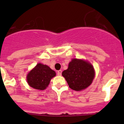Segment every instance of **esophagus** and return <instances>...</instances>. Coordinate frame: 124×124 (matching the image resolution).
I'll list each match as a JSON object with an SVG mask.
<instances>
[{"label":"esophagus","instance_id":"34e87169","mask_svg":"<svg viewBox=\"0 0 124 124\" xmlns=\"http://www.w3.org/2000/svg\"><path fill=\"white\" fill-rule=\"evenodd\" d=\"M57 74L58 76H61V74H62V70H59V71H57Z\"/></svg>","mask_w":124,"mask_h":124}]
</instances>
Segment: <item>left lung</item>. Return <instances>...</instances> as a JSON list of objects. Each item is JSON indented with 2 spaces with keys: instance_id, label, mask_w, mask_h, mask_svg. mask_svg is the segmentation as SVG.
Masks as SVG:
<instances>
[{
  "instance_id": "obj_1",
  "label": "left lung",
  "mask_w": 124,
  "mask_h": 124,
  "mask_svg": "<svg viewBox=\"0 0 124 124\" xmlns=\"http://www.w3.org/2000/svg\"><path fill=\"white\" fill-rule=\"evenodd\" d=\"M62 75L70 88L80 91L91 85L95 77V71L92 65L87 61L72 59L68 69L63 71Z\"/></svg>"
}]
</instances>
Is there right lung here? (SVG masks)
<instances>
[{
	"label": "right lung",
	"instance_id": "right-lung-1",
	"mask_svg": "<svg viewBox=\"0 0 124 124\" xmlns=\"http://www.w3.org/2000/svg\"><path fill=\"white\" fill-rule=\"evenodd\" d=\"M56 72L46 65L38 63L27 75V83L31 87L38 90H44L48 86Z\"/></svg>",
	"mask_w": 124,
	"mask_h": 124
}]
</instances>
